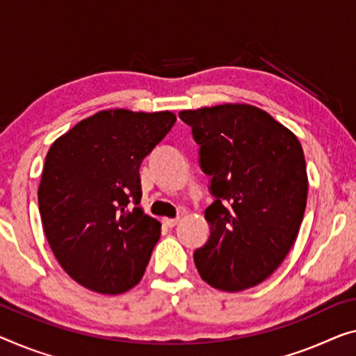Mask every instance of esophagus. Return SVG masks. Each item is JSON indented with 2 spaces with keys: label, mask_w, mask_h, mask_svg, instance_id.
Returning a JSON list of instances; mask_svg holds the SVG:
<instances>
[{
  "label": "esophagus",
  "mask_w": 356,
  "mask_h": 356,
  "mask_svg": "<svg viewBox=\"0 0 356 356\" xmlns=\"http://www.w3.org/2000/svg\"><path fill=\"white\" fill-rule=\"evenodd\" d=\"M163 224L169 227V229H172V227H176L179 224V219H168V217H164Z\"/></svg>",
  "instance_id": "34e87169"
}]
</instances>
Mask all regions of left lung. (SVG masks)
Instances as JSON below:
<instances>
[{
	"instance_id": "1",
	"label": "left lung",
	"mask_w": 356,
	"mask_h": 356,
	"mask_svg": "<svg viewBox=\"0 0 356 356\" xmlns=\"http://www.w3.org/2000/svg\"><path fill=\"white\" fill-rule=\"evenodd\" d=\"M211 176V235L196 249L200 277L236 293L277 270L299 233L309 179L304 150L288 127L248 104L182 110Z\"/></svg>"
}]
</instances>
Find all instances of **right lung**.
Returning a JSON list of instances; mask_svg holds the SVG:
<instances>
[{
	"instance_id": "add662e5",
	"label": "right lung",
	"mask_w": 356,
	"mask_h": 356,
	"mask_svg": "<svg viewBox=\"0 0 356 356\" xmlns=\"http://www.w3.org/2000/svg\"><path fill=\"white\" fill-rule=\"evenodd\" d=\"M174 123L168 110H102L47 152L38 188L42 229L57 262L84 288L121 294L144 277L161 224L139 206V168Z\"/></svg>"
}]
</instances>
